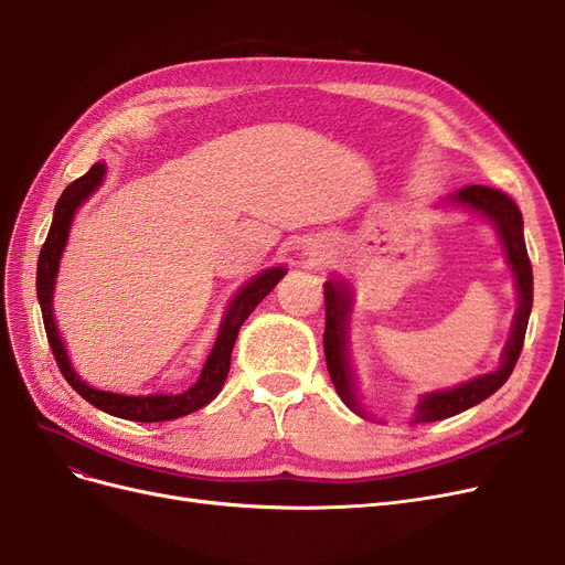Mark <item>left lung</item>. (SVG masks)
Returning a JSON list of instances; mask_svg holds the SVG:
<instances>
[{
	"instance_id": "left-lung-1",
	"label": "left lung",
	"mask_w": 565,
	"mask_h": 565,
	"mask_svg": "<svg viewBox=\"0 0 565 565\" xmlns=\"http://www.w3.org/2000/svg\"><path fill=\"white\" fill-rule=\"evenodd\" d=\"M450 202L461 204V207H469L473 212H481L492 221V226L498 228V235L507 252V262L511 270H514V278H516L519 309L514 316V324H511V337L502 353V365L490 374H481V377L459 384L455 388L426 393L417 405L415 422L448 419L492 396V393L509 380V374L514 372V365L523 349L530 309H533V266H530V259H527L525 237H523V216H521V210L516 207V202L507 193L498 191V188H488V185L459 188L455 195H450ZM349 313H351L349 285L341 280L324 282L322 347H324V361H328V372L339 393V398L344 401L353 413L365 415L361 403H358L353 374L349 367V353H347Z\"/></svg>"
}]
</instances>
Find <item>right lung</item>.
Segmentation results:
<instances>
[{"mask_svg":"<svg viewBox=\"0 0 565 565\" xmlns=\"http://www.w3.org/2000/svg\"><path fill=\"white\" fill-rule=\"evenodd\" d=\"M104 177H106V162H96L87 174L75 179L71 185L65 188L63 195L56 202L54 221H51L49 235H46V241L40 252L38 299L42 306V318H44L49 347H51V351H54V358H56L61 374L67 380V384H71L84 401H89L98 409H104V413L122 417V419H131V422L179 419L183 415L195 413V409L204 407L218 396L221 386H224V382L228 377L231 353H233L237 332H241V324L256 309V303H259L266 295H270V289L280 282V278L287 270L282 266L268 268V270L259 273L256 278H252L241 289V292H237V297L228 306L224 322H221L214 349L200 372V380L188 391L174 393V396H167V393H152V396H122V393L98 391V388L89 386L87 382L79 380V374L71 365V358H67V353H65L63 339L58 337L56 322H54V311H51V299H54L56 273H58V264H61V254L67 243V233H71V226H73V216H75L79 204L100 185Z\"/></svg>","mask_w":565,"mask_h":565,"instance_id":"obj_1","label":"right lung"}]
</instances>
